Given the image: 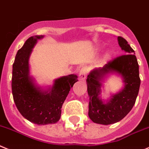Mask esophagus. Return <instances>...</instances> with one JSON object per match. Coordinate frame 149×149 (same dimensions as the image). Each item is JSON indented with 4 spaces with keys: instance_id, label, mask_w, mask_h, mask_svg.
<instances>
[{
    "instance_id": "34e87169",
    "label": "esophagus",
    "mask_w": 149,
    "mask_h": 149,
    "mask_svg": "<svg viewBox=\"0 0 149 149\" xmlns=\"http://www.w3.org/2000/svg\"><path fill=\"white\" fill-rule=\"evenodd\" d=\"M88 73V69L86 67H83L80 71V73H79V77H80V80H84L86 78V76H87Z\"/></svg>"
}]
</instances>
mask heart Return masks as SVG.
I'll list each match as a JSON object with an SVG mask.
<instances>
[{
  "instance_id": "1",
  "label": "heart",
  "mask_w": 149,
  "mask_h": 149,
  "mask_svg": "<svg viewBox=\"0 0 149 149\" xmlns=\"http://www.w3.org/2000/svg\"><path fill=\"white\" fill-rule=\"evenodd\" d=\"M111 56H112L111 53H110V52H108V53H107L106 56H104V59H105V60H108V59H110V58H111Z\"/></svg>"
}]
</instances>
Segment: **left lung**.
<instances>
[{
	"mask_svg": "<svg viewBox=\"0 0 149 149\" xmlns=\"http://www.w3.org/2000/svg\"><path fill=\"white\" fill-rule=\"evenodd\" d=\"M118 42L126 55L110 61L102 68L93 69L86 80L90 100L88 116L97 124L108 125L123 119L134 106L139 92V66L134 51L121 36H118ZM110 73L121 75L125 87L119 92L112 95L105 103L100 98L101 82Z\"/></svg>",
	"mask_w": 149,
	"mask_h": 149,
	"instance_id": "1",
	"label": "left lung"
}]
</instances>
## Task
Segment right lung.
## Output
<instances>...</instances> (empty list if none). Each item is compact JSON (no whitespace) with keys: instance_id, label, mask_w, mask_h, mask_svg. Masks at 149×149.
<instances>
[{"instance_id":"right-lung-1","label":"right lung","mask_w":149,"mask_h":149,"mask_svg":"<svg viewBox=\"0 0 149 149\" xmlns=\"http://www.w3.org/2000/svg\"><path fill=\"white\" fill-rule=\"evenodd\" d=\"M44 36H33L17 51L12 69V89L17 108L24 118L38 125L55 124L59 121L61 107L71 88L77 80L75 74L55 80L52 86L43 90L30 76L29 58L37 40Z\"/></svg>"}]
</instances>
